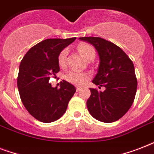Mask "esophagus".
Segmentation results:
<instances>
[{"label": "esophagus", "mask_w": 154, "mask_h": 154, "mask_svg": "<svg viewBox=\"0 0 154 154\" xmlns=\"http://www.w3.org/2000/svg\"><path fill=\"white\" fill-rule=\"evenodd\" d=\"M76 89H77V92H79L81 89H82V87H79V86H77L76 87Z\"/></svg>", "instance_id": "1"}]
</instances>
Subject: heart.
<instances>
[{
    "label": "heart",
    "mask_w": 154,
    "mask_h": 154,
    "mask_svg": "<svg viewBox=\"0 0 154 154\" xmlns=\"http://www.w3.org/2000/svg\"><path fill=\"white\" fill-rule=\"evenodd\" d=\"M77 51L82 55V57H84L85 60H88L92 56H95V50L93 47L89 44L82 43L77 46ZM68 50L66 49H63L58 56V64L60 67H64L66 62V57H67ZM88 78V76L82 72H76V71H69L67 74L65 75V79L70 83H72L77 85L84 84L85 81Z\"/></svg>",
    "instance_id": "heart-1"
}]
</instances>
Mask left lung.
I'll return each instance as SVG.
<instances>
[{"label": "left lung", "mask_w": 154, "mask_h": 154, "mask_svg": "<svg viewBox=\"0 0 154 154\" xmlns=\"http://www.w3.org/2000/svg\"><path fill=\"white\" fill-rule=\"evenodd\" d=\"M79 39L93 45L97 51L100 62L93 83L100 89L105 87L104 91L90 89L88 110L100 122H116L129 109L136 95L137 82L134 63L121 48L109 41L95 37Z\"/></svg>", "instance_id": "1"}]
</instances>
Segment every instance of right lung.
<instances>
[{"mask_svg": "<svg viewBox=\"0 0 154 154\" xmlns=\"http://www.w3.org/2000/svg\"><path fill=\"white\" fill-rule=\"evenodd\" d=\"M76 37L46 39L27 52L19 67L17 87L20 99L28 112L45 123L63 116L76 92L75 87L63 80L60 89L49 83L51 76L60 71L58 56Z\"/></svg>", "mask_w": 154, "mask_h": 154, "instance_id": "1", "label": "right lung"}]
</instances>
